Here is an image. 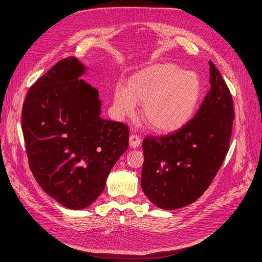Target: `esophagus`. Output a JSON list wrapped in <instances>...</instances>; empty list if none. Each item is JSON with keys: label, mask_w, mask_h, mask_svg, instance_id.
Returning <instances> with one entry per match:
<instances>
[{"label": "esophagus", "mask_w": 262, "mask_h": 262, "mask_svg": "<svg viewBox=\"0 0 262 262\" xmlns=\"http://www.w3.org/2000/svg\"><path fill=\"white\" fill-rule=\"evenodd\" d=\"M140 142H141V139H140V137L138 136V135L130 134V136H129V146L132 148H138L140 146Z\"/></svg>", "instance_id": "esophagus-1"}]
</instances>
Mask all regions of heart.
<instances>
[{"instance_id": "1", "label": "heart", "mask_w": 262, "mask_h": 262, "mask_svg": "<svg viewBox=\"0 0 262 262\" xmlns=\"http://www.w3.org/2000/svg\"><path fill=\"white\" fill-rule=\"evenodd\" d=\"M202 82L194 72L175 63L151 66L134 75L129 86L119 83L114 105L121 115H130L137 102L142 119L153 130L171 133L183 127L194 114L202 96Z\"/></svg>"}]
</instances>
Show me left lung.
I'll return each instance as SVG.
<instances>
[{
	"mask_svg": "<svg viewBox=\"0 0 262 262\" xmlns=\"http://www.w3.org/2000/svg\"><path fill=\"white\" fill-rule=\"evenodd\" d=\"M210 90L195 116L180 129L142 141L141 188L162 209L195 202L217 175L229 151L233 99L215 64L209 61Z\"/></svg>",
	"mask_w": 262,
	"mask_h": 262,
	"instance_id": "1",
	"label": "left lung"
}]
</instances>
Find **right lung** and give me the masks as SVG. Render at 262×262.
Instances as JSON below:
<instances>
[{
    "label": "right lung",
    "instance_id": "right-lung-1",
    "mask_svg": "<svg viewBox=\"0 0 262 262\" xmlns=\"http://www.w3.org/2000/svg\"><path fill=\"white\" fill-rule=\"evenodd\" d=\"M74 57L58 61L29 89L21 127L29 166L48 195L83 209L104 189L128 147V126L101 119L98 91L79 76Z\"/></svg>",
    "mask_w": 262,
    "mask_h": 262
}]
</instances>
